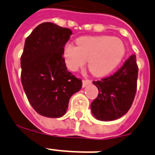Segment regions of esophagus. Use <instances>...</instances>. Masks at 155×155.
Masks as SVG:
<instances>
[{
	"label": "esophagus",
	"instance_id": "1",
	"mask_svg": "<svg viewBox=\"0 0 155 155\" xmlns=\"http://www.w3.org/2000/svg\"><path fill=\"white\" fill-rule=\"evenodd\" d=\"M91 83H92V81L90 80H83V87H86L87 84H89Z\"/></svg>",
	"mask_w": 155,
	"mask_h": 155
}]
</instances>
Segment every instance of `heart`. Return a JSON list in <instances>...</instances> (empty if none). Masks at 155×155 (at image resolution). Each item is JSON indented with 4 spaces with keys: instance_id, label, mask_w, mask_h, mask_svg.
I'll return each mask as SVG.
<instances>
[{
    "instance_id": "1",
    "label": "heart",
    "mask_w": 155,
    "mask_h": 155,
    "mask_svg": "<svg viewBox=\"0 0 155 155\" xmlns=\"http://www.w3.org/2000/svg\"><path fill=\"white\" fill-rule=\"evenodd\" d=\"M77 46L68 43L63 49L64 61L69 70L75 71L88 61V68L94 75L102 76L115 69L125 53L120 38L109 36L82 37Z\"/></svg>"
}]
</instances>
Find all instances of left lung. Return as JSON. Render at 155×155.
<instances>
[{"mask_svg":"<svg viewBox=\"0 0 155 155\" xmlns=\"http://www.w3.org/2000/svg\"><path fill=\"white\" fill-rule=\"evenodd\" d=\"M138 68L136 55L126 59L122 67L113 75L93 81L99 93L91 104V110L100 120H117L132 105L137 91Z\"/></svg>","mask_w":155,"mask_h":155,"instance_id":"left-lung-1","label":"left lung"}]
</instances>
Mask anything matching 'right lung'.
Returning <instances> with one entry per match:
<instances>
[{
    "label": "right lung",
    "mask_w": 155,
    "mask_h": 155,
    "mask_svg": "<svg viewBox=\"0 0 155 155\" xmlns=\"http://www.w3.org/2000/svg\"><path fill=\"white\" fill-rule=\"evenodd\" d=\"M71 35L70 29L44 22L25 39L21 56V84L34 109L47 117H63L71 97L82 87V80L68 71L63 57Z\"/></svg>",
    "instance_id": "obj_1"
}]
</instances>
